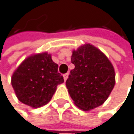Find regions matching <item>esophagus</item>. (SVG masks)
Wrapping results in <instances>:
<instances>
[{
  "label": "esophagus",
  "mask_w": 134,
  "mask_h": 134,
  "mask_svg": "<svg viewBox=\"0 0 134 134\" xmlns=\"http://www.w3.org/2000/svg\"><path fill=\"white\" fill-rule=\"evenodd\" d=\"M68 75H69L68 73H66V74H64V75H63V79H64L65 81H66V80H68Z\"/></svg>",
  "instance_id": "esophagus-1"
}]
</instances>
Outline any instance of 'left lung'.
I'll use <instances>...</instances> for the list:
<instances>
[{"label":"left lung","instance_id":"8db88e82","mask_svg":"<svg viewBox=\"0 0 134 134\" xmlns=\"http://www.w3.org/2000/svg\"><path fill=\"white\" fill-rule=\"evenodd\" d=\"M71 71L66 86L77 107L90 111L103 105L115 84L112 63L99 49L85 44L72 51Z\"/></svg>","mask_w":134,"mask_h":134}]
</instances>
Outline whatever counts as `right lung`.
<instances>
[{
    "instance_id": "obj_1",
    "label": "right lung",
    "mask_w": 134,
    "mask_h": 134,
    "mask_svg": "<svg viewBox=\"0 0 134 134\" xmlns=\"http://www.w3.org/2000/svg\"><path fill=\"white\" fill-rule=\"evenodd\" d=\"M58 66L47 52L33 54L20 63L14 71L11 85L21 103L32 108L47 104L57 90L64 82L58 72Z\"/></svg>"
}]
</instances>
